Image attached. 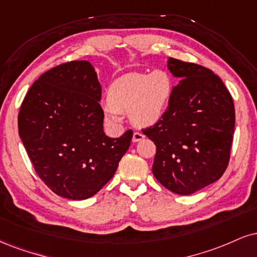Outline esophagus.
Returning a JSON list of instances; mask_svg holds the SVG:
<instances>
[{"label":"esophagus","instance_id":"obj_1","mask_svg":"<svg viewBox=\"0 0 257 257\" xmlns=\"http://www.w3.org/2000/svg\"><path fill=\"white\" fill-rule=\"evenodd\" d=\"M145 139V135L142 134V133H134V134H133V142H139V141H141V140H144Z\"/></svg>","mask_w":257,"mask_h":257}]
</instances>
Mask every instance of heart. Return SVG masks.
Masks as SVG:
<instances>
[{
	"label": "heart",
	"mask_w": 257,
	"mask_h": 257,
	"mask_svg": "<svg viewBox=\"0 0 257 257\" xmlns=\"http://www.w3.org/2000/svg\"><path fill=\"white\" fill-rule=\"evenodd\" d=\"M172 91L174 81L165 70L126 74L107 91L109 103L103 106L105 120L118 126L119 112H129V118L137 126H152L165 116Z\"/></svg>",
	"instance_id": "obj_1"
}]
</instances>
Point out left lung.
Listing matches in <instances>:
<instances>
[{"label":"left lung","instance_id":"obj_1","mask_svg":"<svg viewBox=\"0 0 257 257\" xmlns=\"http://www.w3.org/2000/svg\"><path fill=\"white\" fill-rule=\"evenodd\" d=\"M181 80L162 120L144 131L157 146L154 177L178 195H190L221 177L230 159L234 106L224 82L211 69L168 58Z\"/></svg>","mask_w":257,"mask_h":257}]
</instances>
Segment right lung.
<instances>
[{"instance_id":"add662e5","label":"right lung","mask_w":257,"mask_h":257,"mask_svg":"<svg viewBox=\"0 0 257 257\" xmlns=\"http://www.w3.org/2000/svg\"><path fill=\"white\" fill-rule=\"evenodd\" d=\"M101 85L88 61L39 76L21 104L18 125L36 172L57 195L86 200L115 175L133 139L105 135Z\"/></svg>"}]
</instances>
